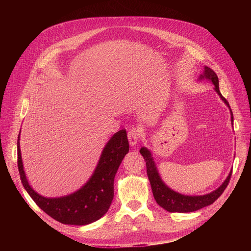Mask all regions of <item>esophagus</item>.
Wrapping results in <instances>:
<instances>
[{
    "label": "esophagus",
    "instance_id": "34e87169",
    "mask_svg": "<svg viewBox=\"0 0 251 251\" xmlns=\"http://www.w3.org/2000/svg\"><path fill=\"white\" fill-rule=\"evenodd\" d=\"M140 136H141V130L139 128H133L128 132V140L130 143V146L132 147L136 146Z\"/></svg>",
    "mask_w": 251,
    "mask_h": 251
}]
</instances>
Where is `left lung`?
Returning a JSON list of instances; mask_svg holds the SVG:
<instances>
[{
	"label": "left lung",
	"instance_id": "1",
	"mask_svg": "<svg viewBox=\"0 0 251 251\" xmlns=\"http://www.w3.org/2000/svg\"><path fill=\"white\" fill-rule=\"evenodd\" d=\"M201 80H208L214 85V90L219 94L221 99L226 103V105L229 108L230 111V116H231V123L233 122V115L232 111L230 109V106L227 102V100L222 95L219 87V78L218 75H216L214 71L207 67L204 66L203 68V73L200 75L199 81ZM140 154L144 158L146 162V167H147V175L148 178L151 184L153 196L157 201V203L166 209L167 211L170 212H192L196 211L198 209H201L204 206H207L211 204L212 202L216 201L221 195L224 193L226 188L228 185V182L230 180L231 173L232 171L229 172L228 176L225 180V182L217 189L208 194L202 195V196H187L177 193L171 188H169L164 181L162 180V177L159 174L157 165L154 161V158L152 156L151 151L146 148V147H142L140 149Z\"/></svg>",
	"mask_w": 251,
	"mask_h": 251
}]
</instances>
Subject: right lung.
<instances>
[{"mask_svg":"<svg viewBox=\"0 0 251 251\" xmlns=\"http://www.w3.org/2000/svg\"><path fill=\"white\" fill-rule=\"evenodd\" d=\"M18 137V167L22 184L29 197L47 214L55 221L73 226L92 224L108 211L114 196V177L129 152L126 130L115 133L104 146L96 168L89 180L77 191L58 198H47L29 185L22 159Z\"/></svg>","mask_w":251,"mask_h":251,"instance_id":"obj_1","label":"right lung"}]
</instances>
